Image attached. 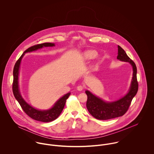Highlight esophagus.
Wrapping results in <instances>:
<instances>
[{
  "mask_svg": "<svg viewBox=\"0 0 154 154\" xmlns=\"http://www.w3.org/2000/svg\"><path fill=\"white\" fill-rule=\"evenodd\" d=\"M84 88V86H82V85H79V86L77 87V90L81 91H82Z\"/></svg>",
  "mask_w": 154,
  "mask_h": 154,
  "instance_id": "34e87169",
  "label": "esophagus"
}]
</instances>
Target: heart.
<instances>
[{
	"label": "heart",
	"instance_id": "1",
	"mask_svg": "<svg viewBox=\"0 0 154 154\" xmlns=\"http://www.w3.org/2000/svg\"><path fill=\"white\" fill-rule=\"evenodd\" d=\"M97 56V52L95 50H89L85 51L82 54V58L85 60H91L95 58Z\"/></svg>",
	"mask_w": 154,
	"mask_h": 154
}]
</instances>
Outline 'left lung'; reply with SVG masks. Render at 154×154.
<instances>
[{
  "label": "left lung",
  "mask_w": 154,
  "mask_h": 154,
  "mask_svg": "<svg viewBox=\"0 0 154 154\" xmlns=\"http://www.w3.org/2000/svg\"><path fill=\"white\" fill-rule=\"evenodd\" d=\"M117 59L120 61L129 62L133 68V76L130 88L127 94L121 98L107 102L102 98L97 97L90 91H85L88 99L87 107L89 113L95 119L98 120H109L124 115L128 110L132 99L136 95L138 90V83L137 81V68L133 62L126 53L125 51L118 45V55Z\"/></svg>",
  "instance_id": "obj_1"
}]
</instances>
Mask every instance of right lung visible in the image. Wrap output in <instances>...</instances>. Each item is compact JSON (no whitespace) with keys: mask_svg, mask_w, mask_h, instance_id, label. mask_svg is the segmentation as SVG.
I'll return each mask as SVG.
<instances>
[{"mask_svg":"<svg viewBox=\"0 0 154 154\" xmlns=\"http://www.w3.org/2000/svg\"><path fill=\"white\" fill-rule=\"evenodd\" d=\"M55 46L54 43H45L43 44H37L33 45L28 49H26L20 57V59L16 62L13 71V76H14V81H13V85H12V91L14 95L15 98L18 101L22 110L24 112L31 118L34 120L42 122H50L56 119L65 107L66 103V100L68 98L69 95H70V92H68L63 97L60 98L53 106V107L48 110H41L37 109L28 103H27L25 100L23 98L21 94L20 87H19V74H20V65L21 63L22 57L25 55V53L32 52L33 51H36L38 49L42 48L45 47H53Z\"/></svg>","mask_w":154,"mask_h":154,"instance_id":"right-lung-1","label":"right lung"}]
</instances>
